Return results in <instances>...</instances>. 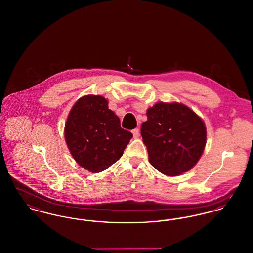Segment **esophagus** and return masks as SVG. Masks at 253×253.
<instances>
[{"label": "esophagus", "instance_id": "1", "mask_svg": "<svg viewBox=\"0 0 253 253\" xmlns=\"http://www.w3.org/2000/svg\"><path fill=\"white\" fill-rule=\"evenodd\" d=\"M132 133L134 134V137H137V136L139 135V130H138V128H135V129H134V130L132 131Z\"/></svg>", "mask_w": 253, "mask_h": 253}]
</instances>
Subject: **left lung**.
<instances>
[{
  "label": "left lung",
  "instance_id": "left-lung-1",
  "mask_svg": "<svg viewBox=\"0 0 253 253\" xmlns=\"http://www.w3.org/2000/svg\"><path fill=\"white\" fill-rule=\"evenodd\" d=\"M141 136L149 162L158 171L174 177L199 162L207 143L205 122L185 105L159 102L147 110Z\"/></svg>",
  "mask_w": 253,
  "mask_h": 253
}]
</instances>
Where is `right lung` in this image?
<instances>
[{"label":"right lung","mask_w":253,"mask_h":253,"mask_svg":"<svg viewBox=\"0 0 253 253\" xmlns=\"http://www.w3.org/2000/svg\"><path fill=\"white\" fill-rule=\"evenodd\" d=\"M133 134L120 127L119 117L101 95H85L73 106L65 139L75 162L91 173L104 171L121 158Z\"/></svg>","instance_id":"1"}]
</instances>
